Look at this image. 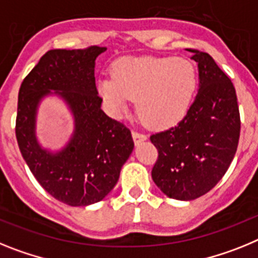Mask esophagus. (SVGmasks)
<instances>
[{
    "instance_id": "esophagus-1",
    "label": "esophagus",
    "mask_w": 258,
    "mask_h": 258,
    "mask_svg": "<svg viewBox=\"0 0 258 258\" xmlns=\"http://www.w3.org/2000/svg\"><path fill=\"white\" fill-rule=\"evenodd\" d=\"M132 138H134V142H135V144H140V143H143L147 140V136L143 135V134H139V132H132Z\"/></svg>"
}]
</instances>
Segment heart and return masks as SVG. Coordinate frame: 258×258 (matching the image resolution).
Wrapping results in <instances>:
<instances>
[{
	"mask_svg": "<svg viewBox=\"0 0 258 258\" xmlns=\"http://www.w3.org/2000/svg\"><path fill=\"white\" fill-rule=\"evenodd\" d=\"M197 88L194 62L183 57L122 58L113 66V78L97 80V91L114 114L126 111L136 98L145 124L163 128L187 114Z\"/></svg>",
	"mask_w": 258,
	"mask_h": 258,
	"instance_id": "obj_1",
	"label": "heart"
}]
</instances>
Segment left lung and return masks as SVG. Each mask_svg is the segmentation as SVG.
<instances>
[{
    "mask_svg": "<svg viewBox=\"0 0 258 258\" xmlns=\"http://www.w3.org/2000/svg\"><path fill=\"white\" fill-rule=\"evenodd\" d=\"M191 51L199 69L196 97L176 126L151 136L158 151L152 179L167 197L182 201L208 194L222 179L240 136L234 84L208 53Z\"/></svg>",
    "mask_w": 258,
    "mask_h": 258,
    "instance_id": "1",
    "label": "left lung"
}]
</instances>
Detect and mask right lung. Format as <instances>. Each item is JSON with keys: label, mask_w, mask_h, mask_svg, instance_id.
<instances>
[{"label": "right lung", "mask_w": 258, "mask_h": 258, "mask_svg": "<svg viewBox=\"0 0 258 258\" xmlns=\"http://www.w3.org/2000/svg\"><path fill=\"white\" fill-rule=\"evenodd\" d=\"M106 48L51 49L40 58L18 95L17 140L24 161L48 194L71 207L104 200L134 151L128 128L101 110L95 82L96 58ZM65 102L74 127L59 150L42 147L37 114L46 97Z\"/></svg>", "instance_id": "obj_1"}]
</instances>
